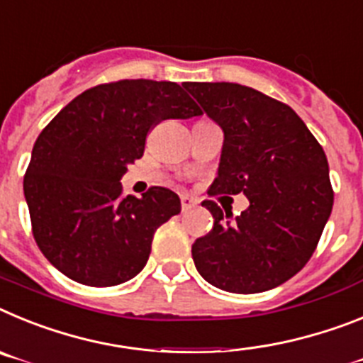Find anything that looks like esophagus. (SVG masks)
I'll return each instance as SVG.
<instances>
[{"label":"esophagus","instance_id":"1","mask_svg":"<svg viewBox=\"0 0 363 363\" xmlns=\"http://www.w3.org/2000/svg\"><path fill=\"white\" fill-rule=\"evenodd\" d=\"M195 201L191 199V197H188V195H182L181 197V208H182V212H186V210H191V208L195 206Z\"/></svg>","mask_w":363,"mask_h":363}]
</instances>
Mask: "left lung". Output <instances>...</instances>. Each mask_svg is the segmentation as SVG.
<instances>
[{
	"label": "left lung",
	"mask_w": 363,
	"mask_h": 363,
	"mask_svg": "<svg viewBox=\"0 0 363 363\" xmlns=\"http://www.w3.org/2000/svg\"><path fill=\"white\" fill-rule=\"evenodd\" d=\"M184 87L225 133L208 195L245 194L250 201L234 220L216 201H203L213 228L191 247L195 269L235 294L281 285L311 259L333 210L325 151L292 107L252 87L230 82H184Z\"/></svg>",
	"instance_id": "obj_1"
}]
</instances>
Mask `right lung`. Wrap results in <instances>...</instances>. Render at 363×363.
Here are the masks:
<instances>
[{"mask_svg":"<svg viewBox=\"0 0 363 363\" xmlns=\"http://www.w3.org/2000/svg\"><path fill=\"white\" fill-rule=\"evenodd\" d=\"M203 115L175 82L118 80L71 100L36 138L23 191L36 245L72 281L113 286L147 263L157 228L181 199L151 186L122 195L128 164L144 155L150 129Z\"/></svg>","mask_w":363,"mask_h":363,"instance_id":"obj_1","label":"right lung"}]
</instances>
